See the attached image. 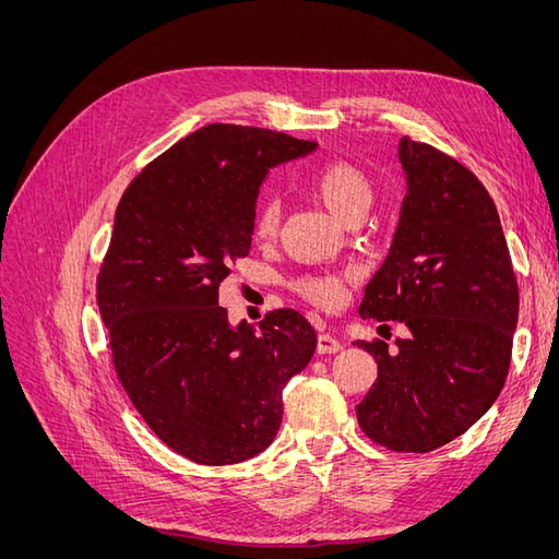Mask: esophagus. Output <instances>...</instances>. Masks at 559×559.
I'll return each instance as SVG.
<instances>
[{
	"label": "esophagus",
	"mask_w": 559,
	"mask_h": 559,
	"mask_svg": "<svg viewBox=\"0 0 559 559\" xmlns=\"http://www.w3.org/2000/svg\"><path fill=\"white\" fill-rule=\"evenodd\" d=\"M341 349H343V343L337 341L335 335L319 333V337H317V352L319 354H335V352H341Z\"/></svg>",
	"instance_id": "34e87169"
}]
</instances>
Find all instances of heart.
Returning <instances> with one entry per match:
<instances>
[{
  "label": "heart",
  "instance_id": "heart-1",
  "mask_svg": "<svg viewBox=\"0 0 559 559\" xmlns=\"http://www.w3.org/2000/svg\"><path fill=\"white\" fill-rule=\"evenodd\" d=\"M308 191L343 224L361 222L376 200L373 181L349 163H326L308 177ZM280 230V202L273 195H261L251 212L253 240L270 242ZM294 289L314 306L333 310L345 298V280L337 275H302Z\"/></svg>",
  "mask_w": 559,
  "mask_h": 559
}]
</instances>
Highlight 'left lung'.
I'll return each instance as SVG.
<instances>
[{"label":"left lung","instance_id":"1","mask_svg":"<svg viewBox=\"0 0 559 559\" xmlns=\"http://www.w3.org/2000/svg\"><path fill=\"white\" fill-rule=\"evenodd\" d=\"M399 158L408 193L359 314L401 321L408 335L396 337V349L378 337L357 341L378 361L357 419L386 450L431 452L476 425L497 401L511 366L518 280L480 179L411 138L401 140Z\"/></svg>","mask_w":559,"mask_h":559}]
</instances>
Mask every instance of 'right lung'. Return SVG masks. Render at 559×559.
Wrapping results in <instances>:
<instances>
[{"mask_svg":"<svg viewBox=\"0 0 559 559\" xmlns=\"http://www.w3.org/2000/svg\"><path fill=\"white\" fill-rule=\"evenodd\" d=\"M312 148L210 123L151 160L116 207L95 284L116 378L148 429L195 464H238L273 443L282 389L314 354L298 310L233 329L218 306V286L249 253L267 167Z\"/></svg>","mask_w":559,"mask_h":559,"instance_id":"add662e5","label":"right lung"}]
</instances>
